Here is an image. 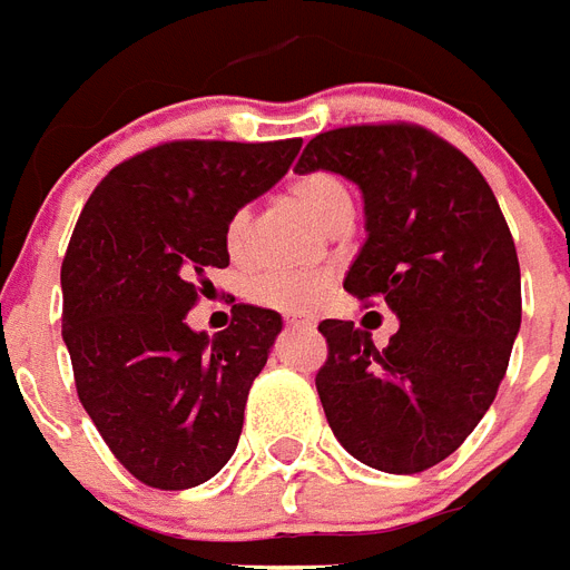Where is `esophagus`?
Wrapping results in <instances>:
<instances>
[{
  "label": "esophagus",
  "instance_id": "34e87169",
  "mask_svg": "<svg viewBox=\"0 0 570 570\" xmlns=\"http://www.w3.org/2000/svg\"><path fill=\"white\" fill-rule=\"evenodd\" d=\"M285 323H288V326H303V330H312L314 326L312 317H303V314H288V317H285Z\"/></svg>",
  "mask_w": 570,
  "mask_h": 570
}]
</instances>
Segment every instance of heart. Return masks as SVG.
Here are the masks:
<instances>
[{"label": "heart", "mask_w": 570, "mask_h": 570, "mask_svg": "<svg viewBox=\"0 0 570 570\" xmlns=\"http://www.w3.org/2000/svg\"><path fill=\"white\" fill-rule=\"evenodd\" d=\"M291 199L326 232L338 229L341 223L353 220V197L350 188L335 173L314 170L297 176L288 188ZM249 235V208H238L226 226V244L232 253H238L247 244ZM249 297L267 308L279 312H308L326 297V276L321 273H294V271H267L258 273L249 285Z\"/></svg>", "instance_id": "1"}]
</instances>
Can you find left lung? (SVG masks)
<instances>
[{"label": "left lung", "instance_id": "left-lung-1", "mask_svg": "<svg viewBox=\"0 0 570 570\" xmlns=\"http://www.w3.org/2000/svg\"><path fill=\"white\" fill-rule=\"evenodd\" d=\"M294 170L362 188L367 240L344 291L400 317L382 350L353 321L317 326L326 421L376 471L439 465L494 403L521 330V267L494 190L462 149L403 120L321 131Z\"/></svg>", "mask_w": 570, "mask_h": 570}]
</instances>
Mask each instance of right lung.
Here are the masks:
<instances>
[{"mask_svg":"<svg viewBox=\"0 0 570 570\" xmlns=\"http://www.w3.org/2000/svg\"><path fill=\"white\" fill-rule=\"evenodd\" d=\"M299 144L164 140L117 164L81 208L61 264V335L81 406L149 489H194L238 448L282 317L235 306L208 338L185 314L208 273L229 267L232 214L288 173Z\"/></svg>","mask_w":570,"mask_h":570,"instance_id":"obj_1","label":"right lung"}]
</instances>
